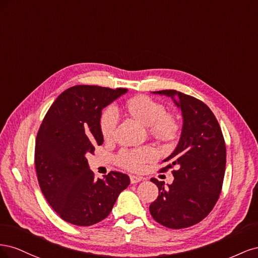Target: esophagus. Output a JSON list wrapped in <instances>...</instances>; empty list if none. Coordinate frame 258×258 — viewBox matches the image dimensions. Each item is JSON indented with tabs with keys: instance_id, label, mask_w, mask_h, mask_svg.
Returning <instances> with one entry per match:
<instances>
[{
	"instance_id": "34e87169",
	"label": "esophagus",
	"mask_w": 258,
	"mask_h": 258,
	"mask_svg": "<svg viewBox=\"0 0 258 258\" xmlns=\"http://www.w3.org/2000/svg\"><path fill=\"white\" fill-rule=\"evenodd\" d=\"M142 181V177L141 176H137V175H131L130 176V182L131 184H137L139 182Z\"/></svg>"
}]
</instances>
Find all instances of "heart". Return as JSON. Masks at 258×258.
I'll list each match as a JSON object with an SVG mask.
<instances>
[{
    "label": "heart",
    "instance_id": "1",
    "mask_svg": "<svg viewBox=\"0 0 258 258\" xmlns=\"http://www.w3.org/2000/svg\"><path fill=\"white\" fill-rule=\"evenodd\" d=\"M127 110L136 120L146 127H151L155 135L160 138H170L174 134L176 124L173 118L166 115V108L153 99L140 96L130 99ZM118 122V112L114 105L107 106L100 120L101 132L105 139H111ZM157 157V152L153 147L145 146L135 150H122L117 156V161L124 169L130 171L141 170L145 163Z\"/></svg>",
    "mask_w": 258,
    "mask_h": 258
}]
</instances>
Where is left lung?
I'll return each mask as SVG.
<instances>
[{
    "instance_id": "obj_1",
    "label": "left lung",
    "mask_w": 258,
    "mask_h": 258,
    "mask_svg": "<svg viewBox=\"0 0 258 258\" xmlns=\"http://www.w3.org/2000/svg\"><path fill=\"white\" fill-rule=\"evenodd\" d=\"M170 97L182 112L183 124L178 143L165 169L173 171V183L157 185L159 195L150 206L156 222L181 229L199 223L212 211L222 190L226 167V146L220 124L212 111L200 100L176 90L153 91Z\"/></svg>"
}]
</instances>
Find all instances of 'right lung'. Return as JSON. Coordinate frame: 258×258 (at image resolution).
<instances>
[{
    "instance_id": "right-lung-1",
    "label": "right lung",
    "mask_w": 258,
    "mask_h": 258,
    "mask_svg": "<svg viewBox=\"0 0 258 258\" xmlns=\"http://www.w3.org/2000/svg\"><path fill=\"white\" fill-rule=\"evenodd\" d=\"M128 90L79 85L52 103L37 132L35 168L42 192L56 213L77 226L97 224L110 214L130 184L127 174L112 171L96 179L87 155L102 145V110Z\"/></svg>"
}]
</instances>
